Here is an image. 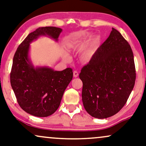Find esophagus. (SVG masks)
<instances>
[{"label":"esophagus","instance_id":"34e87169","mask_svg":"<svg viewBox=\"0 0 146 146\" xmlns=\"http://www.w3.org/2000/svg\"><path fill=\"white\" fill-rule=\"evenodd\" d=\"M73 75H74V77L76 78V77L78 76V72L77 71L74 70V71L73 72Z\"/></svg>","mask_w":146,"mask_h":146}]
</instances>
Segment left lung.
I'll list each match as a JSON object with an SVG mask.
<instances>
[{
  "label": "left lung",
  "mask_w": 146,
  "mask_h": 146,
  "mask_svg": "<svg viewBox=\"0 0 146 146\" xmlns=\"http://www.w3.org/2000/svg\"><path fill=\"white\" fill-rule=\"evenodd\" d=\"M79 77L83 84V105L92 117L108 118L123 107L133 88L136 74L131 46L117 30L112 28Z\"/></svg>",
  "instance_id": "8db88e82"
}]
</instances>
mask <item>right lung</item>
Returning a JSON list of instances; mask_svg holds the SVG:
<instances>
[{
	"label": "right lung",
	"instance_id": "obj_1",
	"mask_svg": "<svg viewBox=\"0 0 146 146\" xmlns=\"http://www.w3.org/2000/svg\"><path fill=\"white\" fill-rule=\"evenodd\" d=\"M62 29L39 27L21 43L13 60L11 84L19 105L33 116L45 117L56 112L66 87L73 77L72 69L54 71L48 67L35 68L29 58V44L39 36L48 35L58 41Z\"/></svg>",
	"mask_w": 146,
	"mask_h": 146
}]
</instances>
